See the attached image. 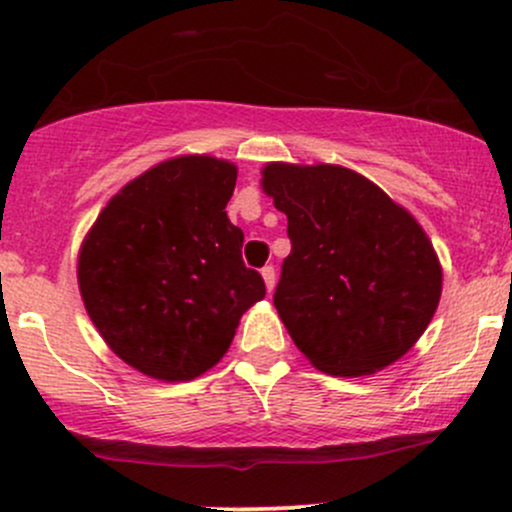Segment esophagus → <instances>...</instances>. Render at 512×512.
Masks as SVG:
<instances>
[{"instance_id":"1","label":"esophagus","mask_w":512,"mask_h":512,"mask_svg":"<svg viewBox=\"0 0 512 512\" xmlns=\"http://www.w3.org/2000/svg\"><path fill=\"white\" fill-rule=\"evenodd\" d=\"M262 279H265L267 291H269V294H272L274 282H277V274H274V267H272V265H269V267H262Z\"/></svg>"}]
</instances>
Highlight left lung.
<instances>
[{"label": "left lung", "instance_id": "left-lung-1", "mask_svg": "<svg viewBox=\"0 0 512 512\" xmlns=\"http://www.w3.org/2000/svg\"><path fill=\"white\" fill-rule=\"evenodd\" d=\"M262 189L289 221L274 306L303 357L325 374L364 376L406 355L442 294L423 226L340 165L269 162Z\"/></svg>", "mask_w": 512, "mask_h": 512}]
</instances>
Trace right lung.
<instances>
[{"label": "right lung", "mask_w": 512, "mask_h": 512, "mask_svg": "<svg viewBox=\"0 0 512 512\" xmlns=\"http://www.w3.org/2000/svg\"><path fill=\"white\" fill-rule=\"evenodd\" d=\"M238 167L179 155L131 179L84 235L77 282L114 355L160 381L221 362L240 318L265 299L226 206Z\"/></svg>", "instance_id": "right-lung-1"}]
</instances>
